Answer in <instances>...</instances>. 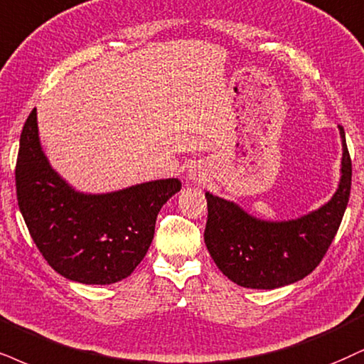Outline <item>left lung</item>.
<instances>
[{
  "instance_id": "obj_1",
  "label": "left lung",
  "mask_w": 364,
  "mask_h": 364,
  "mask_svg": "<svg viewBox=\"0 0 364 364\" xmlns=\"http://www.w3.org/2000/svg\"><path fill=\"white\" fill-rule=\"evenodd\" d=\"M343 141L338 191L319 209L289 221H263L223 197L205 192L204 241L214 263L235 284L272 290L302 280L324 258L346 210L351 192V156Z\"/></svg>"
}]
</instances>
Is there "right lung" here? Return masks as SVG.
I'll use <instances>...</instances> for the list:
<instances>
[{"mask_svg":"<svg viewBox=\"0 0 364 364\" xmlns=\"http://www.w3.org/2000/svg\"><path fill=\"white\" fill-rule=\"evenodd\" d=\"M15 181L21 216L40 253L62 277L86 285L132 275L150 248L161 205L182 187L178 178H160L107 194L75 191L43 154L37 107L21 132Z\"/></svg>","mask_w":364,"mask_h":364,"instance_id":"right-lung-1","label":"right lung"}]
</instances>
